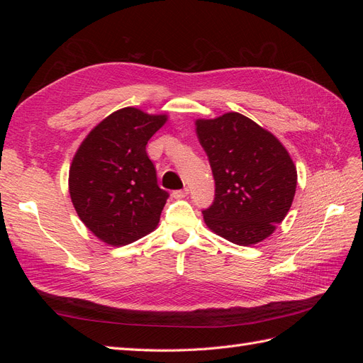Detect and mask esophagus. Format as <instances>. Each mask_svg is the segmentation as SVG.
Wrapping results in <instances>:
<instances>
[{
    "label": "esophagus",
    "mask_w": 363,
    "mask_h": 363,
    "mask_svg": "<svg viewBox=\"0 0 363 363\" xmlns=\"http://www.w3.org/2000/svg\"><path fill=\"white\" fill-rule=\"evenodd\" d=\"M189 194V189L188 188H184V189H179V191H174L172 192V196L175 200H180V199H184L186 195Z\"/></svg>",
    "instance_id": "esophagus-1"
}]
</instances>
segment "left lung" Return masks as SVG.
Wrapping results in <instances>:
<instances>
[{
  "label": "left lung",
  "instance_id": "1",
  "mask_svg": "<svg viewBox=\"0 0 363 363\" xmlns=\"http://www.w3.org/2000/svg\"><path fill=\"white\" fill-rule=\"evenodd\" d=\"M196 136L211 163L215 199L206 225L236 245L262 242L288 215L296 168L281 142L250 118L230 112L196 119Z\"/></svg>",
  "mask_w": 363,
  "mask_h": 363
}]
</instances>
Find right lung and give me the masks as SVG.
Segmentation results:
<instances>
[{
    "label": "right lung",
    "instance_id": "right-lung-1",
    "mask_svg": "<svg viewBox=\"0 0 363 363\" xmlns=\"http://www.w3.org/2000/svg\"><path fill=\"white\" fill-rule=\"evenodd\" d=\"M167 115L124 107L98 124L77 150L69 195L83 224L103 242L121 247L151 233L169 194L159 188L147 155Z\"/></svg>",
    "mask_w": 363,
    "mask_h": 363
}]
</instances>
